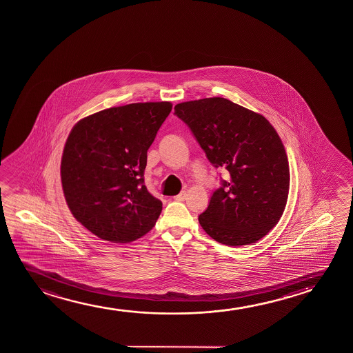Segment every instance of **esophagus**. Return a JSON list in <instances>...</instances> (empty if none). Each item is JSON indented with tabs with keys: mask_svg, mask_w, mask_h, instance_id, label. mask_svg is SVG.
I'll use <instances>...</instances> for the list:
<instances>
[{
	"mask_svg": "<svg viewBox=\"0 0 353 353\" xmlns=\"http://www.w3.org/2000/svg\"><path fill=\"white\" fill-rule=\"evenodd\" d=\"M187 199V193L185 192H181V193L179 194V195H176L174 196V200H177V201H184Z\"/></svg>",
	"mask_w": 353,
	"mask_h": 353,
	"instance_id": "esophagus-1",
	"label": "esophagus"
}]
</instances>
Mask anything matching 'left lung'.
I'll return each instance as SVG.
<instances>
[{"label":"left lung","instance_id":"left-lung-1","mask_svg":"<svg viewBox=\"0 0 353 353\" xmlns=\"http://www.w3.org/2000/svg\"><path fill=\"white\" fill-rule=\"evenodd\" d=\"M174 114L188 125L214 168L225 169L199 223L227 246L251 245L280 221L290 192L285 147L265 117L224 97L182 102Z\"/></svg>","mask_w":353,"mask_h":353}]
</instances>
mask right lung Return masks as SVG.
<instances>
[{"label": "right lung", "instance_id": "1", "mask_svg": "<svg viewBox=\"0 0 353 353\" xmlns=\"http://www.w3.org/2000/svg\"><path fill=\"white\" fill-rule=\"evenodd\" d=\"M172 110L139 102L85 117L63 147L61 183L73 217L106 241L128 243L154 227L163 203L145 185L147 150Z\"/></svg>", "mask_w": 353, "mask_h": 353}]
</instances>
